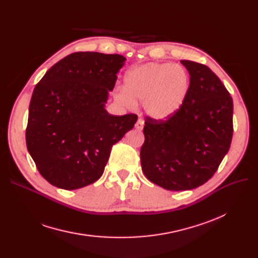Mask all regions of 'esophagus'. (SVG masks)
<instances>
[{"instance_id": "esophagus-1", "label": "esophagus", "mask_w": 258, "mask_h": 258, "mask_svg": "<svg viewBox=\"0 0 258 258\" xmlns=\"http://www.w3.org/2000/svg\"><path fill=\"white\" fill-rule=\"evenodd\" d=\"M143 126H144V122H143V120H141V119H139V120L136 122V124H135V127H136V130H138V131H142V130H143Z\"/></svg>"}]
</instances>
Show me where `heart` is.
I'll list each match as a JSON object with an SVG mask.
<instances>
[{
	"label": "heart",
	"instance_id": "b5f03b06",
	"mask_svg": "<svg viewBox=\"0 0 258 258\" xmlns=\"http://www.w3.org/2000/svg\"><path fill=\"white\" fill-rule=\"evenodd\" d=\"M190 87L187 71L179 64L147 62L131 69L124 77V89L115 93L118 103L128 108L143 102L148 117L167 120L183 106Z\"/></svg>",
	"mask_w": 258,
	"mask_h": 258
}]
</instances>
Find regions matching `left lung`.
<instances>
[{"label": "left lung", "mask_w": 258, "mask_h": 258, "mask_svg": "<svg viewBox=\"0 0 258 258\" xmlns=\"http://www.w3.org/2000/svg\"><path fill=\"white\" fill-rule=\"evenodd\" d=\"M190 87L181 110L166 121L146 117L140 151L142 171L171 191L195 189L218 170L233 135V101L209 68L181 60Z\"/></svg>", "instance_id": "1"}]
</instances>
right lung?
I'll return each instance as SVG.
<instances>
[{
    "label": "right lung",
    "instance_id": "1",
    "mask_svg": "<svg viewBox=\"0 0 258 258\" xmlns=\"http://www.w3.org/2000/svg\"><path fill=\"white\" fill-rule=\"evenodd\" d=\"M125 60L119 54L75 52L52 66L35 86L26 144L53 186L73 190L96 182L112 146L136 123L137 115L114 116L105 110Z\"/></svg>",
    "mask_w": 258,
    "mask_h": 258
}]
</instances>
